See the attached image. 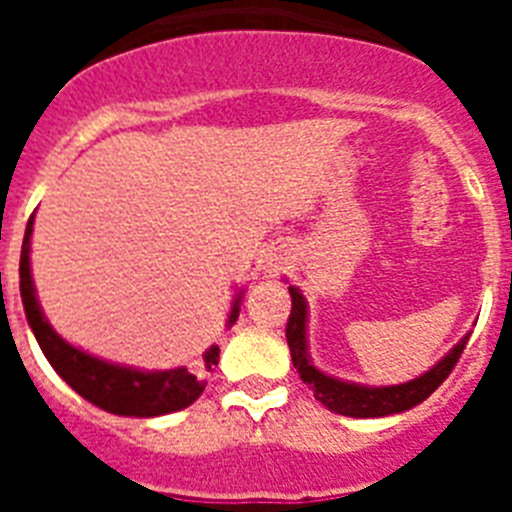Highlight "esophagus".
<instances>
[{"mask_svg":"<svg viewBox=\"0 0 512 512\" xmlns=\"http://www.w3.org/2000/svg\"><path fill=\"white\" fill-rule=\"evenodd\" d=\"M282 264H284L282 259H277V256H274V259H271V256H269V259L264 261V266H261V269H264L266 277H277L279 271H282Z\"/></svg>","mask_w":512,"mask_h":512,"instance_id":"1","label":"esophagus"}]
</instances>
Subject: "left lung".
<instances>
[{
	"label": "left lung",
	"mask_w": 512,
	"mask_h": 512,
	"mask_svg": "<svg viewBox=\"0 0 512 512\" xmlns=\"http://www.w3.org/2000/svg\"><path fill=\"white\" fill-rule=\"evenodd\" d=\"M289 295H292V312H289L287 320V343L289 351H292V364H295L302 382L312 387L315 400L323 402L330 413L348 415V418H384V415L405 413V410L420 405L425 397H431L438 390L443 379L449 377L461 351L467 346L469 336H472V333H467L441 361H436L428 372L410 379V382L387 384V387L346 382V379L320 372L318 366L310 361V351H307V300L297 287H289Z\"/></svg>",
	"instance_id": "obj_1"
}]
</instances>
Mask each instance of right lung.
Here are the masks:
<instances>
[{"instance_id":"obj_1","label":"right lung","mask_w":512,"mask_h":512,"mask_svg":"<svg viewBox=\"0 0 512 512\" xmlns=\"http://www.w3.org/2000/svg\"><path fill=\"white\" fill-rule=\"evenodd\" d=\"M30 238H33V217L27 220L20 253L22 307H25L27 325L33 328L40 351L71 390L79 392L97 408L112 415H125V418H156V415L176 413V410L189 408L202 395L207 384L205 374L212 372V366H217V359H220L217 346L207 348L194 369L176 366L164 372H146V369L99 359L58 336L40 310L38 295H35L33 271H30ZM241 302L243 289L235 295L233 307H230L228 328L238 320Z\"/></svg>"}]
</instances>
